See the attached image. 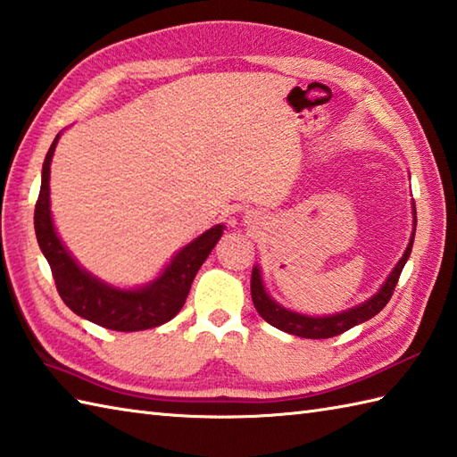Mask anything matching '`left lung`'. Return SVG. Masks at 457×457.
I'll return each mask as SVG.
<instances>
[{
	"mask_svg": "<svg viewBox=\"0 0 457 457\" xmlns=\"http://www.w3.org/2000/svg\"><path fill=\"white\" fill-rule=\"evenodd\" d=\"M414 235H416V207L412 201V235H411V240H408V246L404 250L403 258H400L396 266L390 270L386 280L378 287V292L375 295H370L367 302H362L355 307H349V310L339 312V313L305 315L300 312L287 310V307L278 303L274 297L266 292V286L262 280V270H260V266L256 264L253 268V278H250V294H253L256 312L260 313V318L268 321L270 325H274L276 329L286 331L290 335H297V337H305V339L335 337V335H341L343 331L355 328L359 323H365L367 320L375 318V315L388 303L400 278V272H403L406 260L411 258Z\"/></svg>",
	"mask_w": 457,
	"mask_h": 457,
	"instance_id": "8db88e82",
	"label": "left lung"
}]
</instances>
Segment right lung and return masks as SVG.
I'll list each match as a JSON object with an SVG mask.
<instances>
[{"label": "right lung", "mask_w": 457, "mask_h": 457, "mask_svg": "<svg viewBox=\"0 0 457 457\" xmlns=\"http://www.w3.org/2000/svg\"><path fill=\"white\" fill-rule=\"evenodd\" d=\"M61 132L45 155L41 191L35 204L37 242L57 284L59 295L71 310L92 323L114 331H144L173 320L187 300L199 268L222 237L225 225H215L175 253L152 282L118 287L82 268L62 245L51 215V162Z\"/></svg>", "instance_id": "right-lung-1"}]
</instances>
